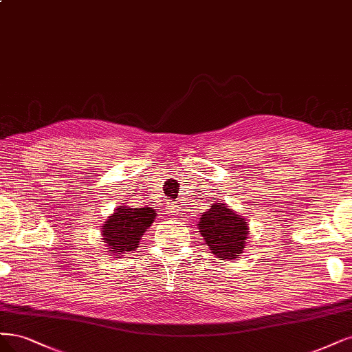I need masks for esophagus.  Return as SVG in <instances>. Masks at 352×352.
<instances>
[{
  "label": "esophagus",
  "instance_id": "esophagus-1",
  "mask_svg": "<svg viewBox=\"0 0 352 352\" xmlns=\"http://www.w3.org/2000/svg\"><path fill=\"white\" fill-rule=\"evenodd\" d=\"M166 210H167V212H170L172 215H175V214L179 211V210H177V207H175V205H172V204H170V205H167Z\"/></svg>",
  "mask_w": 352,
  "mask_h": 352
}]
</instances>
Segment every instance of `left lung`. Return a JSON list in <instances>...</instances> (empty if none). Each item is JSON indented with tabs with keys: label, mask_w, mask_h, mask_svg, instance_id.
I'll return each mask as SVG.
<instances>
[{
	"label": "left lung",
	"mask_w": 352,
	"mask_h": 352,
	"mask_svg": "<svg viewBox=\"0 0 352 352\" xmlns=\"http://www.w3.org/2000/svg\"><path fill=\"white\" fill-rule=\"evenodd\" d=\"M198 228L210 250L221 261L236 259L243 253L249 227L245 218L228 210L226 204L214 202L201 217Z\"/></svg>",
	"instance_id": "obj_1"
}]
</instances>
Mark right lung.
<instances>
[{
	"mask_svg": "<svg viewBox=\"0 0 352 352\" xmlns=\"http://www.w3.org/2000/svg\"><path fill=\"white\" fill-rule=\"evenodd\" d=\"M153 208H129L120 207L107 218L102 227V240L109 252L116 256L138 248L140 240L155 218Z\"/></svg>",
	"mask_w": 352,
	"mask_h": 352,
	"instance_id": "obj_1",
	"label": "right lung"
}]
</instances>
